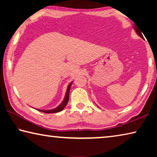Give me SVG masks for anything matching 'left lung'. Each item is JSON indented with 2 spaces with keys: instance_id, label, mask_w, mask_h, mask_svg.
Listing matches in <instances>:
<instances>
[{
  "instance_id": "left-lung-1",
  "label": "left lung",
  "mask_w": 157,
  "mask_h": 157,
  "mask_svg": "<svg viewBox=\"0 0 157 157\" xmlns=\"http://www.w3.org/2000/svg\"><path fill=\"white\" fill-rule=\"evenodd\" d=\"M134 26H135V27H134V30H135V31H136V33H137L138 35L140 36V37H141L142 39H143V34H142L141 31H140V30H139V29H138V28H136V25H134Z\"/></svg>"
}]
</instances>
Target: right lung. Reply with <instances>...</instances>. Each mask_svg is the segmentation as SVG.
<instances>
[{
	"label": "right lung",
	"instance_id": "1",
	"mask_svg": "<svg viewBox=\"0 0 157 157\" xmlns=\"http://www.w3.org/2000/svg\"><path fill=\"white\" fill-rule=\"evenodd\" d=\"M73 82H71L70 84H68V86L67 87V90H66V95H65V97H64V99H63V102L61 103V104L58 106L57 107L53 109H50V110H41V109H37L39 111H41V112H44V113H57V112H59V111H62L63 109V108H64L66 105H67V103L68 102V100H69V92H70V89H71V84H72Z\"/></svg>",
	"mask_w": 157,
	"mask_h": 157
}]
</instances>
